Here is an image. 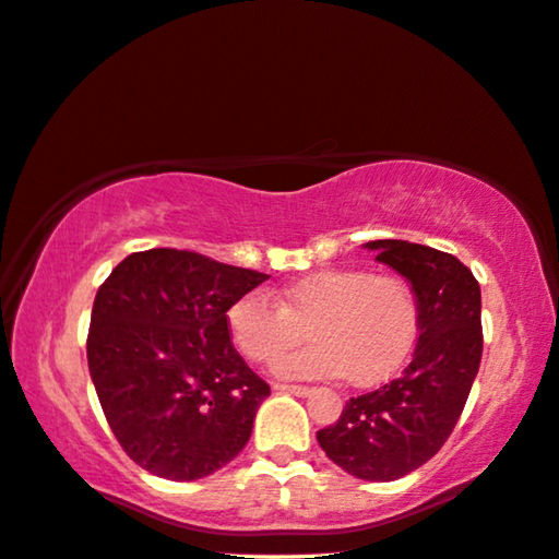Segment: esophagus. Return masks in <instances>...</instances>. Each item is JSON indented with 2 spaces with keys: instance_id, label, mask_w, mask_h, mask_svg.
<instances>
[{
  "instance_id": "34e87169",
  "label": "esophagus",
  "mask_w": 559,
  "mask_h": 559,
  "mask_svg": "<svg viewBox=\"0 0 559 559\" xmlns=\"http://www.w3.org/2000/svg\"><path fill=\"white\" fill-rule=\"evenodd\" d=\"M276 391H286V394H294V396H308L311 394V389L308 386H296V384H273Z\"/></svg>"
}]
</instances>
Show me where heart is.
Returning <instances> with one entry per match:
<instances>
[{
	"label": "heart",
	"mask_w": 559,
	"mask_h": 559,
	"mask_svg": "<svg viewBox=\"0 0 559 559\" xmlns=\"http://www.w3.org/2000/svg\"><path fill=\"white\" fill-rule=\"evenodd\" d=\"M306 322L313 344L281 361V377H346L354 386H371L389 379L409 356L419 304L399 276L326 269L290 283L278 301L265 290H251L228 308L233 344L255 364H273L288 352Z\"/></svg>",
	"instance_id": "1"
}]
</instances>
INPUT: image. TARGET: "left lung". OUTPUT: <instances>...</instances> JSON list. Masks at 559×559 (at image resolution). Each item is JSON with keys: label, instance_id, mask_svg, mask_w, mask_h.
<instances>
[{"label": "left lung", "instance_id": "obj_1", "mask_svg": "<svg viewBox=\"0 0 559 559\" xmlns=\"http://www.w3.org/2000/svg\"><path fill=\"white\" fill-rule=\"evenodd\" d=\"M377 261L409 281L419 304V341L399 379L348 399L316 439L333 464L366 481L419 469L452 435L481 361V294L472 271L437 248L369 240Z\"/></svg>", "mask_w": 559, "mask_h": 559}]
</instances>
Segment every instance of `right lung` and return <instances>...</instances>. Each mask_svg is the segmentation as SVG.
Listing matches in <instances>:
<instances>
[{"mask_svg":"<svg viewBox=\"0 0 559 559\" xmlns=\"http://www.w3.org/2000/svg\"><path fill=\"white\" fill-rule=\"evenodd\" d=\"M263 281L200 253L150 248L99 286L90 377L112 435L150 474L203 479L251 439L271 386L233 348L226 313Z\"/></svg>","mask_w":559,"mask_h":559,"instance_id":"right-lung-1","label":"right lung"}]
</instances>
